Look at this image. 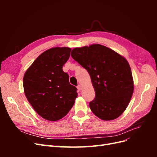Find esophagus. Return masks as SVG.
I'll return each instance as SVG.
<instances>
[{
	"instance_id": "1",
	"label": "esophagus",
	"mask_w": 157,
	"mask_h": 157,
	"mask_svg": "<svg viewBox=\"0 0 157 157\" xmlns=\"http://www.w3.org/2000/svg\"><path fill=\"white\" fill-rule=\"evenodd\" d=\"M77 88V89H78V91H80V90H81V89H82V86H81V85H80V84H78Z\"/></svg>"
}]
</instances>
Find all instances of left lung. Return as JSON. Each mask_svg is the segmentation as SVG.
Masks as SVG:
<instances>
[{
    "instance_id": "left-lung-1",
    "label": "left lung",
    "mask_w": 157,
    "mask_h": 157,
    "mask_svg": "<svg viewBox=\"0 0 157 157\" xmlns=\"http://www.w3.org/2000/svg\"><path fill=\"white\" fill-rule=\"evenodd\" d=\"M71 56L87 70L91 78L96 96L89 105L94 115L103 121L120 117L134 92V80L127 60L98 44L75 48Z\"/></svg>"
}]
</instances>
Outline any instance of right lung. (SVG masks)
<instances>
[{
  "label": "right lung",
  "instance_id": "1",
  "mask_svg": "<svg viewBox=\"0 0 157 157\" xmlns=\"http://www.w3.org/2000/svg\"><path fill=\"white\" fill-rule=\"evenodd\" d=\"M71 49L56 47L42 53L27 70L23 89L28 101L46 120L56 121L65 117L73 106L78 94L69 82L63 66Z\"/></svg>",
  "mask_w": 157,
  "mask_h": 157
}]
</instances>
